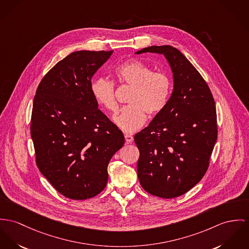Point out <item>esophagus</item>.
<instances>
[{
  "label": "esophagus",
  "instance_id": "34e87169",
  "mask_svg": "<svg viewBox=\"0 0 249 249\" xmlns=\"http://www.w3.org/2000/svg\"><path fill=\"white\" fill-rule=\"evenodd\" d=\"M124 137L126 140V143H131L134 140V136L130 134H124Z\"/></svg>",
  "mask_w": 249,
  "mask_h": 249
}]
</instances>
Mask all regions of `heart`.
<instances>
[{
    "label": "heart",
    "instance_id": "1",
    "mask_svg": "<svg viewBox=\"0 0 249 249\" xmlns=\"http://www.w3.org/2000/svg\"><path fill=\"white\" fill-rule=\"evenodd\" d=\"M115 74L123 85L133 86L128 98L129 105L115 115V124L124 132L132 133L146 121L147 114L154 116L167 106L172 92V80L163 72L138 59H131L115 67ZM91 92L96 102L109 112L118 108L115 83L106 77H96L91 83Z\"/></svg>",
    "mask_w": 249,
    "mask_h": 249
}]
</instances>
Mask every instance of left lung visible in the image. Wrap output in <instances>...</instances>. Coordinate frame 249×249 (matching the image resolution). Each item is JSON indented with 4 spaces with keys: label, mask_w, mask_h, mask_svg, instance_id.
Returning <instances> with one entry per match:
<instances>
[{
    "label": "left lung",
    "mask_w": 249,
    "mask_h": 249,
    "mask_svg": "<svg viewBox=\"0 0 249 249\" xmlns=\"http://www.w3.org/2000/svg\"><path fill=\"white\" fill-rule=\"evenodd\" d=\"M163 54L174 87L165 109L134 135L139 150L137 175L150 194L170 199L200 182L210 166L217 140V115L211 89L191 61L171 45L136 52Z\"/></svg>",
    "instance_id": "1"
}]
</instances>
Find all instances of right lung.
I'll return each instance as SVG.
<instances>
[{"instance_id":"add662e5","label":"right lung","mask_w":249,"mask_h":249,"mask_svg":"<svg viewBox=\"0 0 249 249\" xmlns=\"http://www.w3.org/2000/svg\"><path fill=\"white\" fill-rule=\"evenodd\" d=\"M113 51L73 52L38 84L30 132L39 172L63 196L95 197L108 181V164L125 139L99 109L91 78Z\"/></svg>"}]
</instances>
